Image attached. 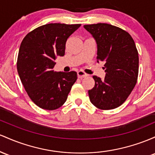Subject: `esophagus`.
<instances>
[{"label": "esophagus", "instance_id": "1", "mask_svg": "<svg viewBox=\"0 0 155 155\" xmlns=\"http://www.w3.org/2000/svg\"><path fill=\"white\" fill-rule=\"evenodd\" d=\"M88 76V74L86 73H85L83 71L80 70L78 72V77L79 78H86Z\"/></svg>", "mask_w": 155, "mask_h": 155}]
</instances>
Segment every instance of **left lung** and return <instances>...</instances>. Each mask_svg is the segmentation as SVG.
I'll use <instances>...</instances> for the list:
<instances>
[{
	"instance_id": "obj_1",
	"label": "left lung",
	"mask_w": 155,
	"mask_h": 155,
	"mask_svg": "<svg viewBox=\"0 0 155 155\" xmlns=\"http://www.w3.org/2000/svg\"><path fill=\"white\" fill-rule=\"evenodd\" d=\"M97 44V61L105 62L103 81L93 76L95 85L88 90L90 101L100 110L122 105L137 83L139 58L135 41L123 29L107 23L85 25Z\"/></svg>"
}]
</instances>
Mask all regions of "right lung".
I'll return each instance as SVG.
<instances>
[{"instance_id": "obj_1", "label": "right lung", "mask_w": 155, "mask_h": 155, "mask_svg": "<svg viewBox=\"0 0 155 155\" xmlns=\"http://www.w3.org/2000/svg\"><path fill=\"white\" fill-rule=\"evenodd\" d=\"M81 24L50 23L39 26L24 37L17 57V68L31 100L45 110L64 105L77 72L53 70L58 56L65 54L66 41Z\"/></svg>"}]
</instances>
